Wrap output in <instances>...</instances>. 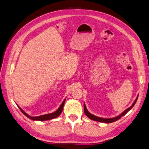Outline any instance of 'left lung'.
I'll use <instances>...</instances> for the list:
<instances>
[{
  "label": "left lung",
  "mask_w": 149,
  "mask_h": 149,
  "mask_svg": "<svg viewBox=\"0 0 149 149\" xmlns=\"http://www.w3.org/2000/svg\"><path fill=\"white\" fill-rule=\"evenodd\" d=\"M137 99H138V96H137L136 99L135 100L134 102H133V104L130 106V107L128 108V109H127L126 110H125V111L122 113L121 114H120V115H118V116L116 117H114V118H100V117H97V116H96L93 115V114H91L88 111H87V109L86 107V105L84 104V113L89 118H90L91 120H94V121H99V122H102V123H112V122H114L116 121L117 120H118L119 119H120V118L123 116L125 114H127L133 106H134V105L135 104L136 102L137 101Z\"/></svg>",
  "instance_id": "left-lung-1"
}]
</instances>
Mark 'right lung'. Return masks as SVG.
Masks as SVG:
<instances>
[{
	"instance_id": "obj_1",
	"label": "right lung",
	"mask_w": 149,
	"mask_h": 149,
	"mask_svg": "<svg viewBox=\"0 0 149 149\" xmlns=\"http://www.w3.org/2000/svg\"><path fill=\"white\" fill-rule=\"evenodd\" d=\"M65 102V100H63V101L62 102V104L60 105L59 108L57 109L56 111H55L54 113H50V114H44V115H41V116H35V117L30 116L29 115H28L27 113H25L20 107H19V108L20 109L21 112L23 113L26 116H27L28 118H29V119H31L32 120H37V121L49 120H52V119H53V118H55L56 117H58L60 115V114L62 113Z\"/></svg>"
}]
</instances>
